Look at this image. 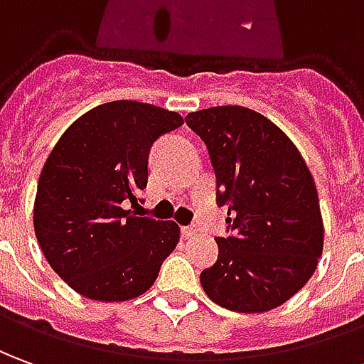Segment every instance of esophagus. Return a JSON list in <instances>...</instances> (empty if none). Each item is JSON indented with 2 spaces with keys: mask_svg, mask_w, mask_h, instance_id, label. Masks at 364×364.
Here are the masks:
<instances>
[{
  "mask_svg": "<svg viewBox=\"0 0 364 364\" xmlns=\"http://www.w3.org/2000/svg\"><path fill=\"white\" fill-rule=\"evenodd\" d=\"M198 234H200V228L198 225H184L182 228V235L184 237H196Z\"/></svg>",
  "mask_w": 364,
  "mask_h": 364,
  "instance_id": "esophagus-1",
  "label": "esophagus"
}]
</instances>
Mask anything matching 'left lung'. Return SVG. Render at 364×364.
<instances>
[{
	"instance_id": "obj_1",
	"label": "left lung",
	"mask_w": 364,
	"mask_h": 364,
	"mask_svg": "<svg viewBox=\"0 0 364 364\" xmlns=\"http://www.w3.org/2000/svg\"><path fill=\"white\" fill-rule=\"evenodd\" d=\"M206 142L228 228L218 262L200 273L206 295L237 313L279 307L309 282L323 254L319 196L301 152L277 124L245 107L186 117Z\"/></svg>"
}]
</instances>
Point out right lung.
Masks as SVG:
<instances>
[{
  "label": "right lung",
  "instance_id": "add662e5",
  "mask_svg": "<svg viewBox=\"0 0 364 364\" xmlns=\"http://www.w3.org/2000/svg\"><path fill=\"white\" fill-rule=\"evenodd\" d=\"M182 124L178 112L154 105L105 102L75 120L45 160L35 235L53 272L82 297L134 299L174 252L176 222L139 218L124 206L146 188L152 142Z\"/></svg>",
  "mask_w": 364,
  "mask_h": 364
}]
</instances>
